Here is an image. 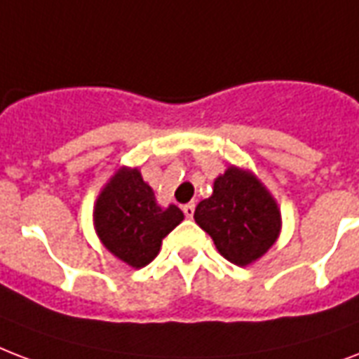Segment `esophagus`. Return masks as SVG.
Listing matches in <instances>:
<instances>
[{"label":"esophagus","mask_w":359,"mask_h":359,"mask_svg":"<svg viewBox=\"0 0 359 359\" xmlns=\"http://www.w3.org/2000/svg\"><path fill=\"white\" fill-rule=\"evenodd\" d=\"M182 210H184L186 218H191L194 212H196V203H186L184 207H182Z\"/></svg>","instance_id":"obj_1"}]
</instances>
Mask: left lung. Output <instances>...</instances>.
I'll return each instance as SVG.
<instances>
[{
	"instance_id": "8db88e82",
	"label": "left lung",
	"mask_w": 359,
	"mask_h": 359,
	"mask_svg": "<svg viewBox=\"0 0 359 359\" xmlns=\"http://www.w3.org/2000/svg\"><path fill=\"white\" fill-rule=\"evenodd\" d=\"M196 222L212 237L218 252L235 265H250L275 245L280 210L250 171L231 165L215 180L212 196L199 201Z\"/></svg>"
}]
</instances>
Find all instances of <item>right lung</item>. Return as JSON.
<instances>
[{
  "instance_id": "1",
  "label": "right lung",
  "mask_w": 359,
  "mask_h": 359,
  "mask_svg": "<svg viewBox=\"0 0 359 359\" xmlns=\"http://www.w3.org/2000/svg\"><path fill=\"white\" fill-rule=\"evenodd\" d=\"M184 220L177 205L161 209L139 169L120 168L97 196L95 233L109 252L141 269L158 256L161 239Z\"/></svg>"
}]
</instances>
